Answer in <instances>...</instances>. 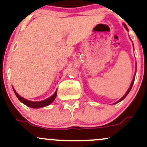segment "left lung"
Instances as JSON below:
<instances>
[{
  "label": "left lung",
  "instance_id": "1",
  "mask_svg": "<svg viewBox=\"0 0 147 147\" xmlns=\"http://www.w3.org/2000/svg\"><path fill=\"white\" fill-rule=\"evenodd\" d=\"M124 28H126V30H128L127 26H126V24H124ZM135 77H136V75H135V76H134V78H133V80H132V82H131V86H130V87H129V90H127V92H126V94H125V95H124V96H123V97H122V98H121L120 99H119V101H117V102H115V104H117V103H118V102H121V101H122V100H123V99H124V98H125V97H126V96H127V95H128V94H129V92H130V90H131V88H132V86H133V83H134V80H135Z\"/></svg>",
  "mask_w": 147,
  "mask_h": 147
}]
</instances>
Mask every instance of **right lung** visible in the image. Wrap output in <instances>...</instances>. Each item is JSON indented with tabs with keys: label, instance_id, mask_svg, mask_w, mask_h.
<instances>
[{
	"label": "right lung",
	"instance_id": "1",
	"mask_svg": "<svg viewBox=\"0 0 147 147\" xmlns=\"http://www.w3.org/2000/svg\"><path fill=\"white\" fill-rule=\"evenodd\" d=\"M13 90H14L15 95H16V97H18V99H19V100L21 101L23 104H24L25 105L28 106V107L33 108V109H38V108L45 107V106L50 105L51 103L54 102V100H55V98H56L57 94V90H56L55 91V93H54L53 95L51 96V97H50L48 99H44V100L40 101V102H32V101L28 100V99H26L23 98V97H21V96L18 95L17 92H16V90H15L14 88H13Z\"/></svg>",
	"mask_w": 147,
	"mask_h": 147
}]
</instances>
